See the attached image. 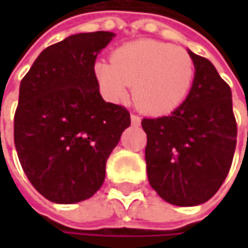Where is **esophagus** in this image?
I'll return each instance as SVG.
<instances>
[{"label": "esophagus", "instance_id": "34e87169", "mask_svg": "<svg viewBox=\"0 0 248 248\" xmlns=\"http://www.w3.org/2000/svg\"><path fill=\"white\" fill-rule=\"evenodd\" d=\"M131 123H132V125L138 127L139 124H140V117L137 116V114H131Z\"/></svg>", "mask_w": 248, "mask_h": 248}]
</instances>
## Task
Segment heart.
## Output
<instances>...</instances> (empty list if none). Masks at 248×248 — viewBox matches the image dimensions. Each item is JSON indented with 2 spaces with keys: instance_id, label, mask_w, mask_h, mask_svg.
<instances>
[{
  "instance_id": "obj_1",
  "label": "heart",
  "mask_w": 248,
  "mask_h": 248,
  "mask_svg": "<svg viewBox=\"0 0 248 248\" xmlns=\"http://www.w3.org/2000/svg\"><path fill=\"white\" fill-rule=\"evenodd\" d=\"M193 58L182 48L156 40H138L119 46L111 62L98 61L93 73L102 93L110 100L132 98L148 114H167L189 95L195 80Z\"/></svg>"
}]
</instances>
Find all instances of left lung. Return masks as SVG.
<instances>
[{
    "label": "left lung",
    "instance_id": "8db88e82",
    "mask_svg": "<svg viewBox=\"0 0 248 248\" xmlns=\"http://www.w3.org/2000/svg\"><path fill=\"white\" fill-rule=\"evenodd\" d=\"M189 55L196 72L185 102L170 116L142 120L149 184L161 199L181 207L202 204L218 192L237 137L231 87L208 59Z\"/></svg>",
    "mask_w": 248,
    "mask_h": 248
}]
</instances>
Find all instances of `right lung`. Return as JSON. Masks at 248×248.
Segmentation results:
<instances>
[{"label":"right lung","mask_w":248,"mask_h":248,"mask_svg":"<svg viewBox=\"0 0 248 248\" xmlns=\"http://www.w3.org/2000/svg\"><path fill=\"white\" fill-rule=\"evenodd\" d=\"M116 37L80 33L45 48L23 77L14 139L24 174L41 195L59 204L93 196L106 161L129 127V111L105 102L95 61Z\"/></svg>","instance_id":"right-lung-1"}]
</instances>
